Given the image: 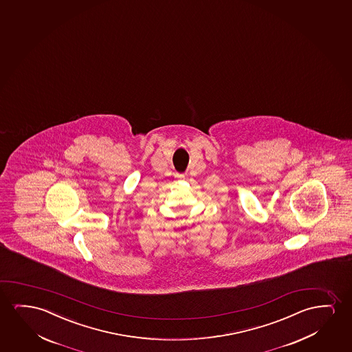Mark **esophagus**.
<instances>
[{
    "label": "esophagus",
    "mask_w": 352,
    "mask_h": 352,
    "mask_svg": "<svg viewBox=\"0 0 352 352\" xmlns=\"http://www.w3.org/2000/svg\"><path fill=\"white\" fill-rule=\"evenodd\" d=\"M179 177H184V175H179Z\"/></svg>",
    "instance_id": "esophagus-1"
}]
</instances>
